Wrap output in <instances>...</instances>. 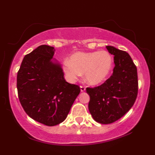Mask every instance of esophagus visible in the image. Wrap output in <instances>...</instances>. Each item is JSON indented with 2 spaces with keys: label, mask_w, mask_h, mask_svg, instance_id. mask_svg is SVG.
Masks as SVG:
<instances>
[{
  "label": "esophagus",
  "mask_w": 155,
  "mask_h": 155,
  "mask_svg": "<svg viewBox=\"0 0 155 155\" xmlns=\"http://www.w3.org/2000/svg\"><path fill=\"white\" fill-rule=\"evenodd\" d=\"M80 91H81V92H84V91H85V87L80 86Z\"/></svg>",
  "instance_id": "34e87169"
}]
</instances>
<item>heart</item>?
Instances as JSON below:
<instances>
[{
    "label": "heart",
    "instance_id": "b5f03b06",
    "mask_svg": "<svg viewBox=\"0 0 155 155\" xmlns=\"http://www.w3.org/2000/svg\"><path fill=\"white\" fill-rule=\"evenodd\" d=\"M113 58L107 51L76 52L65 62L63 71L70 82H74L84 73L85 80L91 85H98L109 77L113 67Z\"/></svg>",
    "mask_w": 155,
    "mask_h": 155
}]
</instances>
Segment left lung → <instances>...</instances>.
Masks as SVG:
<instances>
[{"label":"left lung","instance_id":"obj_1","mask_svg":"<svg viewBox=\"0 0 155 155\" xmlns=\"http://www.w3.org/2000/svg\"><path fill=\"white\" fill-rule=\"evenodd\" d=\"M114 55L115 67L112 75L101 85L87 87L90 97L89 111L95 121L102 124L115 122L134 104L137 95V68L128 53L107 46Z\"/></svg>","mask_w":155,"mask_h":155}]
</instances>
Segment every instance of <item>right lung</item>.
<instances>
[{"label": "right lung", "instance_id": "1", "mask_svg": "<svg viewBox=\"0 0 155 155\" xmlns=\"http://www.w3.org/2000/svg\"><path fill=\"white\" fill-rule=\"evenodd\" d=\"M54 47L41 45L26 55L17 76L20 104L29 117L48 126L66 118L80 94L78 85L65 81L61 65L53 58Z\"/></svg>", "mask_w": 155, "mask_h": 155}]
</instances>
